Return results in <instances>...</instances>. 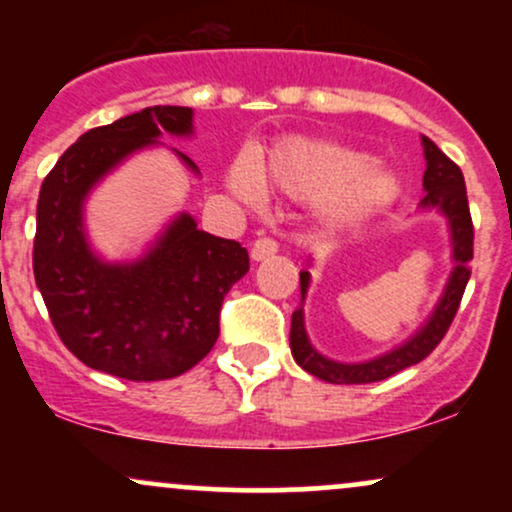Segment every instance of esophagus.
<instances>
[{
    "instance_id": "1",
    "label": "esophagus",
    "mask_w": 512,
    "mask_h": 512,
    "mask_svg": "<svg viewBox=\"0 0 512 512\" xmlns=\"http://www.w3.org/2000/svg\"><path fill=\"white\" fill-rule=\"evenodd\" d=\"M276 250H279V245H276L272 238H257L250 248V257L255 262H262L267 260V257L276 255Z\"/></svg>"
}]
</instances>
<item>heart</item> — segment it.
I'll return each mask as SVG.
<instances>
[{
    "label": "heart",
    "instance_id": "obj_1",
    "mask_svg": "<svg viewBox=\"0 0 512 512\" xmlns=\"http://www.w3.org/2000/svg\"><path fill=\"white\" fill-rule=\"evenodd\" d=\"M226 187L240 202H260L262 187L298 199H317V221L342 231L390 209L399 197V178L370 166L363 151L317 139H284L255 161H236Z\"/></svg>",
    "mask_w": 512,
    "mask_h": 512
}]
</instances>
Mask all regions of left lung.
Returning a JSON list of instances; mask_svg holds the SVG:
<instances>
[{"mask_svg":"<svg viewBox=\"0 0 512 512\" xmlns=\"http://www.w3.org/2000/svg\"><path fill=\"white\" fill-rule=\"evenodd\" d=\"M424 146L426 170H424V192L426 197L421 199V211H438L445 216L450 231V252H452V272L448 276L443 293H440L436 308L426 317L424 325L419 327L407 342H402L395 349L385 351V354L368 358V361L358 363H342L334 358L322 356L320 351L310 344L308 332H305V313L303 303L310 289V272H301V305L291 317V354L303 370H308L315 378L325 380L334 385H363V383H378V380L390 378L399 370L414 366V363L424 361L433 349L440 344V339L448 332L452 317L460 308L462 293L467 289V281L472 269V248H474V228L472 216H469L467 204V187H464L462 170L450 161L443 151L428 137H421Z\"/></svg>","mask_w":512,"mask_h":512,"instance_id":"8db88e82","label":"left lung"}]
</instances>
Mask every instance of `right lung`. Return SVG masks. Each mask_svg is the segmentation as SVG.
Segmentation results:
<instances>
[{
	"label": "right lung",
	"mask_w": 512,
	"mask_h": 512,
	"mask_svg": "<svg viewBox=\"0 0 512 512\" xmlns=\"http://www.w3.org/2000/svg\"><path fill=\"white\" fill-rule=\"evenodd\" d=\"M192 115L182 105H154L88 129L40 187L33 274L52 325L88 368L137 383L175 378L209 354L223 298L250 269L248 250L199 231L187 211L137 260L110 262L88 243L84 207L93 187L163 134L192 137ZM173 154L199 175L190 158Z\"/></svg>",
	"instance_id": "obj_1"
}]
</instances>
